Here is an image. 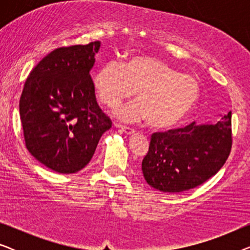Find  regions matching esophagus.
Listing matches in <instances>:
<instances>
[{"mask_svg":"<svg viewBox=\"0 0 250 250\" xmlns=\"http://www.w3.org/2000/svg\"><path fill=\"white\" fill-rule=\"evenodd\" d=\"M116 127L121 128L122 132H124L126 135H134L135 134V131L131 127H126V126H123V125H119V124H115Z\"/></svg>","mask_w":250,"mask_h":250,"instance_id":"obj_1","label":"esophagus"}]
</instances>
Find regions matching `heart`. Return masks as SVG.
Wrapping results in <instances>:
<instances>
[{
  "mask_svg": "<svg viewBox=\"0 0 250 250\" xmlns=\"http://www.w3.org/2000/svg\"><path fill=\"white\" fill-rule=\"evenodd\" d=\"M98 98L108 107H115L134 95L135 100L115 110L125 122H141L156 129L172 128L180 124L198 104L200 86L196 78L181 74L165 60L134 56L124 64L108 61L94 75Z\"/></svg>",
  "mask_w": 250,
  "mask_h": 250,
  "instance_id": "heart-1",
  "label": "heart"
}]
</instances>
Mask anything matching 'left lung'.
<instances>
[{
  "instance_id": "left-lung-1",
  "label": "left lung",
  "mask_w": 250,
  "mask_h": 250,
  "mask_svg": "<svg viewBox=\"0 0 250 250\" xmlns=\"http://www.w3.org/2000/svg\"><path fill=\"white\" fill-rule=\"evenodd\" d=\"M231 146V111L215 123L153 133L142 160L143 176L162 192L193 189L222 168Z\"/></svg>"
}]
</instances>
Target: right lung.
I'll list each match as a JSON object with an SVG mask.
<instances>
[{
	"mask_svg": "<svg viewBox=\"0 0 250 250\" xmlns=\"http://www.w3.org/2000/svg\"><path fill=\"white\" fill-rule=\"evenodd\" d=\"M99 41L59 47L30 71L19 101L28 151L47 168L76 173L90 163L111 121L98 105L90 71Z\"/></svg>",
	"mask_w": 250,
	"mask_h": 250,
	"instance_id": "add662e5",
	"label": "right lung"
}]
</instances>
